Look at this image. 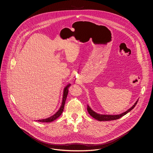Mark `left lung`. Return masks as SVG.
I'll return each instance as SVG.
<instances>
[{
  "mask_svg": "<svg viewBox=\"0 0 153 153\" xmlns=\"http://www.w3.org/2000/svg\"><path fill=\"white\" fill-rule=\"evenodd\" d=\"M138 101H137L135 104L131 107L130 109H129L126 112H124L123 113L119 114V115H101L97 114L96 112H94L91 109L88 105H87V111L89 113L91 116H92L94 119H97L99 121H109V120H116V119H119L122 117L126 115L128 112H130L131 110H132L133 108L135 107L136 104H137Z\"/></svg>",
  "mask_w": 153,
  "mask_h": 153,
  "instance_id": "left-lung-1",
  "label": "left lung"
}]
</instances>
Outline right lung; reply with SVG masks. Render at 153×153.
<instances>
[{"label": "right lung", "instance_id": "1", "mask_svg": "<svg viewBox=\"0 0 153 153\" xmlns=\"http://www.w3.org/2000/svg\"><path fill=\"white\" fill-rule=\"evenodd\" d=\"M71 85H68L64 89L63 91V100H62V105L60 107V109L56 112V113L53 115V116L49 117L48 118H46V119H40V120H37L38 122H45V123H49V122H51L53 121L54 120L57 119L58 117H59L61 114H62V113L63 112V109H64V105L65 104V101L66 100V98H67V94H68V88Z\"/></svg>", "mask_w": 153, "mask_h": 153}]
</instances>
